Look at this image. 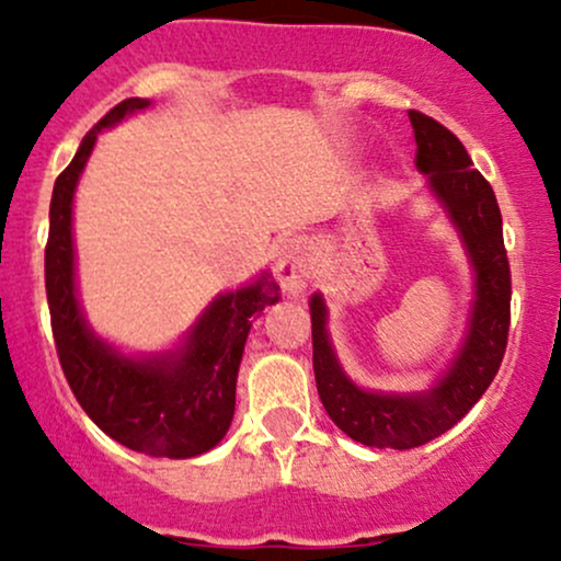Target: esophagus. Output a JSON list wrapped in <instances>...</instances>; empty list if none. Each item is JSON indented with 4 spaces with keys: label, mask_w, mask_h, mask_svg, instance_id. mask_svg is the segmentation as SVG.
Here are the masks:
<instances>
[{
    "label": "esophagus",
    "mask_w": 561,
    "mask_h": 561,
    "mask_svg": "<svg viewBox=\"0 0 561 561\" xmlns=\"http://www.w3.org/2000/svg\"><path fill=\"white\" fill-rule=\"evenodd\" d=\"M310 274H313V255L306 238L293 234L276 251V279L289 295H298L308 287Z\"/></svg>",
    "instance_id": "1"
}]
</instances>
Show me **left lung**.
<instances>
[{"instance_id":"obj_1","label":"left lung","mask_w":561,"mask_h":561,"mask_svg":"<svg viewBox=\"0 0 561 561\" xmlns=\"http://www.w3.org/2000/svg\"><path fill=\"white\" fill-rule=\"evenodd\" d=\"M415 133V167L428 178V191L444 208L476 274V300L468 332L444 374L426 391H370L340 366L319 293L310 298L313 370L327 413L350 438L376 449H413L442 436L470 413L494 381L507 350L510 261L502 238L496 195L468 157L455 133L421 112H408Z\"/></svg>"}]
</instances>
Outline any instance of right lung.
Wrapping results in <instances>:
<instances>
[{
	"label": "right lung",
	"mask_w": 561,
	"mask_h": 561,
	"mask_svg": "<svg viewBox=\"0 0 561 561\" xmlns=\"http://www.w3.org/2000/svg\"><path fill=\"white\" fill-rule=\"evenodd\" d=\"M151 106L125 99L93 125L70 167L54 182L46 242V300L54 345L72 394L96 426L151 457L187 460L214 449L234 415V387L253 319L279 300V285L263 272L251 285L216 295L174 350L125 355L93 332L76 287L72 201L96 135L127 114Z\"/></svg>",
	"instance_id": "obj_1"
}]
</instances>
